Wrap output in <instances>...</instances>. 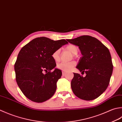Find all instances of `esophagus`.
Here are the masks:
<instances>
[{"instance_id": "obj_1", "label": "esophagus", "mask_w": 122, "mask_h": 122, "mask_svg": "<svg viewBox=\"0 0 122 122\" xmlns=\"http://www.w3.org/2000/svg\"><path fill=\"white\" fill-rule=\"evenodd\" d=\"M62 74H63V75H65L66 74V71H62Z\"/></svg>"}]
</instances>
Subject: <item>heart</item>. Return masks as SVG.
Returning a JSON list of instances; mask_svg holds the SVG:
<instances>
[{
    "label": "heart",
    "mask_w": 122,
    "mask_h": 122,
    "mask_svg": "<svg viewBox=\"0 0 122 122\" xmlns=\"http://www.w3.org/2000/svg\"><path fill=\"white\" fill-rule=\"evenodd\" d=\"M66 49L71 52L73 55H76L77 54L78 51V47L73 44L68 45V46H66ZM59 54H60V49H57V50L55 51L52 54V57L54 59V60L56 62H58L60 61ZM75 66V63L74 61H71L68 62V63L61 62V63L58 64L57 67L59 69H60L61 71H71Z\"/></svg>",
    "instance_id": "heart-1"
}]
</instances>
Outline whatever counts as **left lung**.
Listing matches in <instances>:
<instances>
[{"instance_id":"1","label":"left lung","mask_w":122,"mask_h":122,"mask_svg":"<svg viewBox=\"0 0 122 122\" xmlns=\"http://www.w3.org/2000/svg\"><path fill=\"white\" fill-rule=\"evenodd\" d=\"M69 43L78 46L82 56L76 68L86 73L83 77L74 73L71 87L78 98L92 101L103 94L110 83L113 65L108 49L95 37L88 35L67 39Z\"/></svg>"}]
</instances>
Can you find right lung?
Listing matches in <instances>:
<instances>
[{"mask_svg": "<svg viewBox=\"0 0 122 122\" xmlns=\"http://www.w3.org/2000/svg\"><path fill=\"white\" fill-rule=\"evenodd\" d=\"M68 43L65 39L54 41L41 37L34 39L21 49L14 68L17 83L27 98L42 103L54 95L62 73L57 68L51 71L56 66L52 54Z\"/></svg>", "mask_w": 122, "mask_h": 122, "instance_id": "1", "label": "right lung"}]
</instances>
